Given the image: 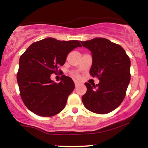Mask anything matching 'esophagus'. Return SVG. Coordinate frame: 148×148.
<instances>
[{"label": "esophagus", "instance_id": "34e87169", "mask_svg": "<svg viewBox=\"0 0 148 148\" xmlns=\"http://www.w3.org/2000/svg\"><path fill=\"white\" fill-rule=\"evenodd\" d=\"M74 84H75V87H77L79 85V83L78 81H74Z\"/></svg>", "mask_w": 148, "mask_h": 148}]
</instances>
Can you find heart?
I'll list each match as a JSON object with an SVG mask.
<instances>
[{
	"label": "heart",
	"instance_id": "heart-1",
	"mask_svg": "<svg viewBox=\"0 0 148 148\" xmlns=\"http://www.w3.org/2000/svg\"><path fill=\"white\" fill-rule=\"evenodd\" d=\"M74 76H76V77H77V76H78L77 74H74Z\"/></svg>",
	"mask_w": 148,
	"mask_h": 148
}]
</instances>
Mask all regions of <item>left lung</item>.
<instances>
[{"label": "left lung", "mask_w": 148, "mask_h": 148, "mask_svg": "<svg viewBox=\"0 0 148 148\" xmlns=\"http://www.w3.org/2000/svg\"><path fill=\"white\" fill-rule=\"evenodd\" d=\"M81 43L92 53L90 74L99 80L96 86L85 84L87 92L82 101L89 111L106 114L118 108L125 98L130 82V59L121 46L107 39L96 37Z\"/></svg>", "instance_id": "left-lung-1"}]
</instances>
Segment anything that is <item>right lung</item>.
<instances>
[{"label":"right lung","instance_id":"1","mask_svg":"<svg viewBox=\"0 0 148 148\" xmlns=\"http://www.w3.org/2000/svg\"><path fill=\"white\" fill-rule=\"evenodd\" d=\"M79 47L82 46L78 40L60 41L47 37L34 42L21 56L16 78L21 99L30 111L51 117L64 109L74 83L70 77L62 75L56 84L51 79V74H56L69 52Z\"/></svg>","mask_w":148,"mask_h":148}]
</instances>
